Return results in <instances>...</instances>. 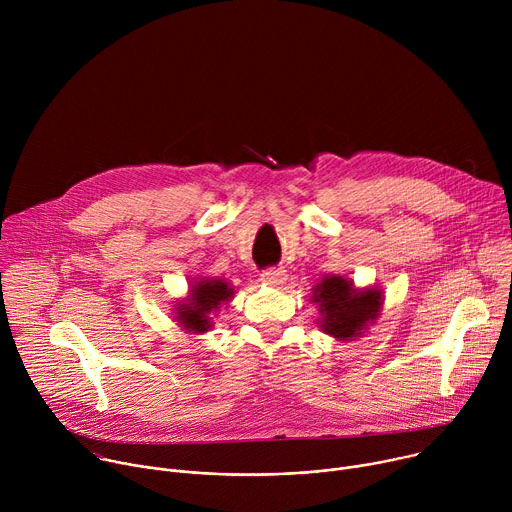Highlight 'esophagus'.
Instances as JSON below:
<instances>
[{"label":"esophagus","mask_w":512,"mask_h":512,"mask_svg":"<svg viewBox=\"0 0 512 512\" xmlns=\"http://www.w3.org/2000/svg\"><path fill=\"white\" fill-rule=\"evenodd\" d=\"M287 279V271L283 267H271L261 273V281L267 285H281Z\"/></svg>","instance_id":"esophagus-1"}]
</instances>
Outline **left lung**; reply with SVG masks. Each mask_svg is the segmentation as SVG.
I'll use <instances>...</instances> for the list:
<instances>
[{"instance_id":"1","label":"left lung","mask_w":512,"mask_h":512,"mask_svg":"<svg viewBox=\"0 0 512 512\" xmlns=\"http://www.w3.org/2000/svg\"><path fill=\"white\" fill-rule=\"evenodd\" d=\"M312 302L320 306V328L336 340H354L379 318L383 294L377 287L356 289L350 279L326 275L316 287Z\"/></svg>"}]
</instances>
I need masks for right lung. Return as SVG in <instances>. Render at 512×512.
Listing matches in <instances>:
<instances>
[{
  "mask_svg": "<svg viewBox=\"0 0 512 512\" xmlns=\"http://www.w3.org/2000/svg\"><path fill=\"white\" fill-rule=\"evenodd\" d=\"M235 296L233 287L225 279H200L194 285H190L188 298L180 304H176L174 314L176 322L192 334L208 332L212 326L210 314L221 308V304H227Z\"/></svg>",
  "mask_w": 512,
  "mask_h": 512,
  "instance_id": "right-lung-1",
  "label": "right lung"
}]
</instances>
